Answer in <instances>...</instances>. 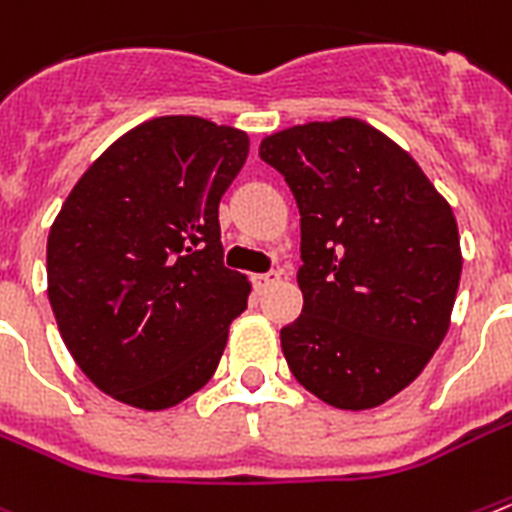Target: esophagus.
<instances>
[{
	"label": "esophagus",
	"mask_w": 512,
	"mask_h": 512,
	"mask_svg": "<svg viewBox=\"0 0 512 512\" xmlns=\"http://www.w3.org/2000/svg\"><path fill=\"white\" fill-rule=\"evenodd\" d=\"M278 278H281V273H278V270H270V273H260V276L252 278V283H255L257 291H265L270 283H276Z\"/></svg>",
	"instance_id": "1"
}]
</instances>
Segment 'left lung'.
Returning <instances> with one entry per match:
<instances>
[{
    "label": "left lung",
    "instance_id": "1",
    "mask_svg": "<svg viewBox=\"0 0 512 512\" xmlns=\"http://www.w3.org/2000/svg\"><path fill=\"white\" fill-rule=\"evenodd\" d=\"M302 216V315L281 330L291 375L320 401L375 409L409 388L450 328L461 283L453 208L419 163L354 117L268 135Z\"/></svg>",
    "mask_w": 512,
    "mask_h": 512
}]
</instances>
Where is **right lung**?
Here are the masks:
<instances>
[{
	"label": "right lung",
	"instance_id": "obj_1",
	"mask_svg": "<svg viewBox=\"0 0 512 512\" xmlns=\"http://www.w3.org/2000/svg\"><path fill=\"white\" fill-rule=\"evenodd\" d=\"M249 153L247 132L156 117L90 163L46 244L49 302L88 380L145 411L203 388L247 307L223 265L218 203Z\"/></svg>",
	"mask_w": 512,
	"mask_h": 512
}]
</instances>
